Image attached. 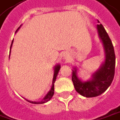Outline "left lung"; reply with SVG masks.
Wrapping results in <instances>:
<instances>
[{"label": "left lung", "instance_id": "left-lung-1", "mask_svg": "<svg viewBox=\"0 0 120 120\" xmlns=\"http://www.w3.org/2000/svg\"><path fill=\"white\" fill-rule=\"evenodd\" d=\"M97 29L104 49V62L93 73L92 78L86 82H82L78 78V69L75 67L73 68L72 72V81L75 91L86 98L96 97L104 92L111 85L115 75V55L112 42L102 24L97 25Z\"/></svg>", "mask_w": 120, "mask_h": 120}]
</instances>
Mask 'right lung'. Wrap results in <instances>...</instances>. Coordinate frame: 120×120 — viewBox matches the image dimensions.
I'll list each match as a JSON object with an SVG mask.
<instances>
[{
    "instance_id": "1",
    "label": "right lung",
    "mask_w": 120,
    "mask_h": 120,
    "mask_svg": "<svg viewBox=\"0 0 120 120\" xmlns=\"http://www.w3.org/2000/svg\"><path fill=\"white\" fill-rule=\"evenodd\" d=\"M20 28V27H19ZM19 28L16 30V31L19 29ZM12 44H13V40H12V42H11V47H10V49L11 48V46H12ZM54 73H53V82H52V86H51V88L50 89L48 93L45 95V97L42 99V100L40 101V102H32V101H30V100H27L28 102H29L30 103L32 104H44L45 102H47L48 101H49L51 100V98L53 97V94H54V83L56 82V77L58 74V72L60 71V64H57L54 67Z\"/></svg>"
}]
</instances>
